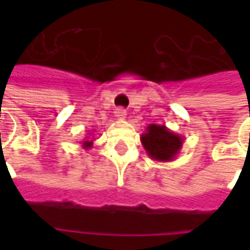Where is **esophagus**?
<instances>
[{
  "label": "esophagus",
  "mask_w": 250,
  "mask_h": 250,
  "mask_svg": "<svg viewBox=\"0 0 250 250\" xmlns=\"http://www.w3.org/2000/svg\"><path fill=\"white\" fill-rule=\"evenodd\" d=\"M115 117H117L118 120H125V118H126V110L122 108V107H118V108L115 110Z\"/></svg>",
  "instance_id": "34e87169"
}]
</instances>
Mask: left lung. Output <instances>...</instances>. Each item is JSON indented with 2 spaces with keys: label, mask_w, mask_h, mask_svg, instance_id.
<instances>
[{
  "label": "left lung",
  "mask_w": 250,
  "mask_h": 250,
  "mask_svg": "<svg viewBox=\"0 0 250 250\" xmlns=\"http://www.w3.org/2000/svg\"><path fill=\"white\" fill-rule=\"evenodd\" d=\"M184 138L169 130L166 125L150 124L145 133H142L140 142L151 160L156 161H172L181 151Z\"/></svg>",
  "instance_id": "1"
}]
</instances>
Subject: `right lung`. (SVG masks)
<instances>
[{
  "instance_id": "obj_1",
  "label": "right lung",
  "mask_w": 250,
  "mask_h": 250,
  "mask_svg": "<svg viewBox=\"0 0 250 250\" xmlns=\"http://www.w3.org/2000/svg\"><path fill=\"white\" fill-rule=\"evenodd\" d=\"M86 138H87V136H86ZM82 147L84 150L91 149V147H93V140H89V138H87V139L82 140Z\"/></svg>"
}]
</instances>
